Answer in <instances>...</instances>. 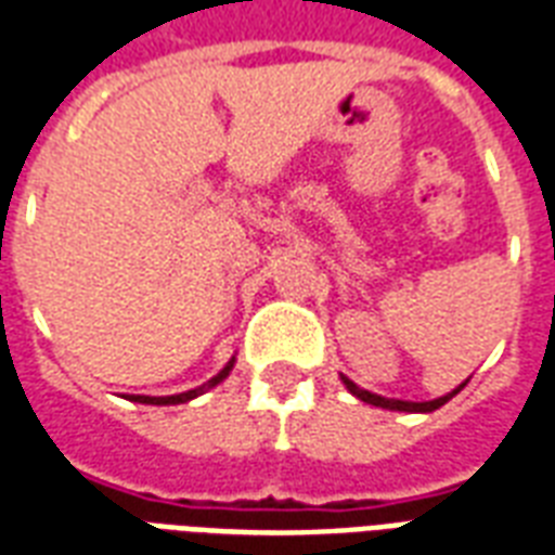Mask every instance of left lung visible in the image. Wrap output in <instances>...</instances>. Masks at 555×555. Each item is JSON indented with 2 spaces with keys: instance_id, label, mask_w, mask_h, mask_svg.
Wrapping results in <instances>:
<instances>
[{
  "instance_id": "obj_1",
  "label": "left lung",
  "mask_w": 555,
  "mask_h": 555,
  "mask_svg": "<svg viewBox=\"0 0 555 555\" xmlns=\"http://www.w3.org/2000/svg\"><path fill=\"white\" fill-rule=\"evenodd\" d=\"M344 384L349 387V392L352 396H358L361 401H366V404H375V408H387V410H404V413H430V410L442 408L448 399H454L456 392H460V387H465V384H460L454 392H448V396H442V399H434V401H399V399H384V396H375V392L370 390H361L358 384H352L349 378H344Z\"/></svg>"
}]
</instances>
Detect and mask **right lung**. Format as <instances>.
<instances>
[{"label":"right lung","instance_id":"add662e5","mask_svg":"<svg viewBox=\"0 0 555 555\" xmlns=\"http://www.w3.org/2000/svg\"><path fill=\"white\" fill-rule=\"evenodd\" d=\"M230 370H232V361L227 363V366H223V370L218 372L215 378L206 380L203 387H197V390L180 392V396H163V399H156V396H133V401H142V404H183V401H192L194 396H201L203 390H209V387H215V384H221V380L227 378V375H230Z\"/></svg>","mask_w":555,"mask_h":555}]
</instances>
